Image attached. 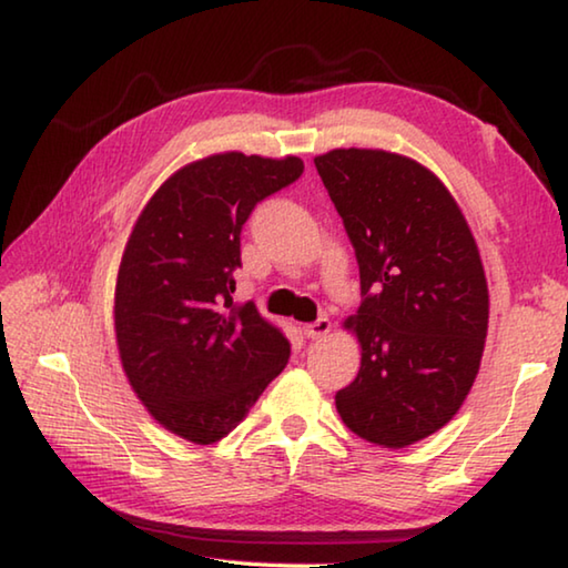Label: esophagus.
<instances>
[{
  "instance_id": "esophagus-1",
  "label": "esophagus",
  "mask_w": 568,
  "mask_h": 568,
  "mask_svg": "<svg viewBox=\"0 0 568 568\" xmlns=\"http://www.w3.org/2000/svg\"><path fill=\"white\" fill-rule=\"evenodd\" d=\"M331 328H333V325H331L328 318H318L315 323H307L303 331H305V335L311 341H318V338H323V335H328Z\"/></svg>"
}]
</instances>
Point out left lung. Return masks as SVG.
<instances>
[{"label": "left lung", "instance_id": "1", "mask_svg": "<svg viewBox=\"0 0 568 568\" xmlns=\"http://www.w3.org/2000/svg\"><path fill=\"white\" fill-rule=\"evenodd\" d=\"M315 168L361 267L363 303L345 321L361 371L335 393L355 436L406 448L456 416L488 331V285L474 233L448 187L420 162L341 148Z\"/></svg>", "mask_w": 568, "mask_h": 568}]
</instances>
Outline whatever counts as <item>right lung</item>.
Wrapping results in <instances>:
<instances>
[{
  "label": "right lung",
  "mask_w": 568,
  "mask_h": 568,
  "mask_svg": "<svg viewBox=\"0 0 568 568\" xmlns=\"http://www.w3.org/2000/svg\"><path fill=\"white\" fill-rule=\"evenodd\" d=\"M301 175V158L220 152L180 168L142 207L114 285V335L132 390L170 434L215 444L291 358L283 331L233 293L245 220Z\"/></svg>",
  "instance_id": "right-lung-1"
}]
</instances>
